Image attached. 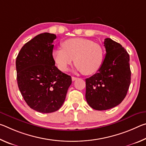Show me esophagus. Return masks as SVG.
<instances>
[{"label":"esophagus","instance_id":"34e87169","mask_svg":"<svg viewBox=\"0 0 146 146\" xmlns=\"http://www.w3.org/2000/svg\"><path fill=\"white\" fill-rule=\"evenodd\" d=\"M72 78V80L73 81H75V80H77V79H78L77 77H75V76H72V78Z\"/></svg>","mask_w":146,"mask_h":146}]
</instances>
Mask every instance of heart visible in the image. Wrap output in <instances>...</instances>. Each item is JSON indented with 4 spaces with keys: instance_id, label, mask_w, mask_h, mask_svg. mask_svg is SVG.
<instances>
[{
    "instance_id": "1",
    "label": "heart",
    "mask_w": 146,
    "mask_h": 146,
    "mask_svg": "<svg viewBox=\"0 0 146 146\" xmlns=\"http://www.w3.org/2000/svg\"><path fill=\"white\" fill-rule=\"evenodd\" d=\"M62 48L53 51V58L59 70L67 71L74 62L76 70L86 75L95 73L102 64L104 49L99 44L84 38H73L62 43Z\"/></svg>"
}]
</instances>
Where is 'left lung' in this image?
I'll list each match as a JSON object with an SVG mask.
<instances>
[{
    "instance_id": "1",
    "label": "left lung",
    "mask_w": 146,
    "mask_h": 146,
    "mask_svg": "<svg viewBox=\"0 0 146 146\" xmlns=\"http://www.w3.org/2000/svg\"><path fill=\"white\" fill-rule=\"evenodd\" d=\"M106 56L97 73L86 79V98L96 110H107L122 102L131 83L129 55L124 48L107 38Z\"/></svg>"
}]
</instances>
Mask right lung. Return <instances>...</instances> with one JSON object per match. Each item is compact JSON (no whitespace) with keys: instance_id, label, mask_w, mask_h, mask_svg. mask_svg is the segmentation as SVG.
<instances>
[{"instance_id":"right-lung-1","label":"right lung","mask_w":146,"mask_h":146,"mask_svg":"<svg viewBox=\"0 0 146 146\" xmlns=\"http://www.w3.org/2000/svg\"><path fill=\"white\" fill-rule=\"evenodd\" d=\"M55 34H39L26 43L16 59L19 90L29 107L49 113L58 110L71 84V76L56 67L53 57Z\"/></svg>"}]
</instances>
